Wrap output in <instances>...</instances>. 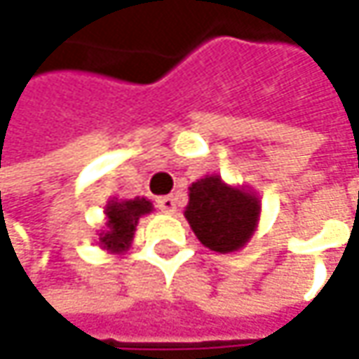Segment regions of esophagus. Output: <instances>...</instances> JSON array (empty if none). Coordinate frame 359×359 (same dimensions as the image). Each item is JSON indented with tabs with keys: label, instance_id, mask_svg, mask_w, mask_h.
Returning <instances> with one entry per match:
<instances>
[{
	"label": "esophagus",
	"instance_id": "obj_1",
	"mask_svg": "<svg viewBox=\"0 0 359 359\" xmlns=\"http://www.w3.org/2000/svg\"><path fill=\"white\" fill-rule=\"evenodd\" d=\"M156 205H158V209L162 213H175L177 211V199L175 197H158L156 199Z\"/></svg>",
	"mask_w": 359,
	"mask_h": 359
}]
</instances>
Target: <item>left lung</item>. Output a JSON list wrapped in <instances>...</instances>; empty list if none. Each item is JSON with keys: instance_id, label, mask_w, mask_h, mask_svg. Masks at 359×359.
I'll list each match as a JSON object with an SVG mask.
<instances>
[{"instance_id": "obj_1", "label": "left lung", "mask_w": 359, "mask_h": 359, "mask_svg": "<svg viewBox=\"0 0 359 359\" xmlns=\"http://www.w3.org/2000/svg\"><path fill=\"white\" fill-rule=\"evenodd\" d=\"M184 217L203 245L213 252H233L256 229L260 201L242 189H231L219 177H205L189 189Z\"/></svg>"}]
</instances>
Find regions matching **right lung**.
Here are the masks:
<instances>
[{
  "instance_id": "add662e5",
  "label": "right lung",
  "mask_w": 359,
  "mask_h": 359,
  "mask_svg": "<svg viewBox=\"0 0 359 359\" xmlns=\"http://www.w3.org/2000/svg\"><path fill=\"white\" fill-rule=\"evenodd\" d=\"M150 211H152V203L146 199L111 201L105 209L109 231L105 236H101L103 248H109V250L128 248L134 238L137 219Z\"/></svg>"
}]
</instances>
